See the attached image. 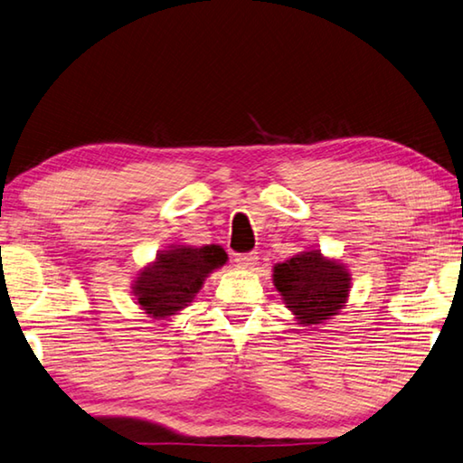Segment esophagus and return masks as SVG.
I'll list each match as a JSON object with an SVG mask.
<instances>
[{
  "mask_svg": "<svg viewBox=\"0 0 463 463\" xmlns=\"http://www.w3.org/2000/svg\"><path fill=\"white\" fill-rule=\"evenodd\" d=\"M234 263H237L241 269H253L259 263V255L257 253H242L234 257Z\"/></svg>",
  "mask_w": 463,
  "mask_h": 463,
  "instance_id": "34e87169",
  "label": "esophagus"
}]
</instances>
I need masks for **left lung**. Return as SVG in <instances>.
<instances>
[{"instance_id": "obj_1", "label": "left lung", "mask_w": 463, "mask_h": 463, "mask_svg": "<svg viewBox=\"0 0 463 463\" xmlns=\"http://www.w3.org/2000/svg\"><path fill=\"white\" fill-rule=\"evenodd\" d=\"M273 283L299 324L316 326L346 304L350 273L344 265L306 250L273 267Z\"/></svg>"}]
</instances>
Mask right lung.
<instances>
[{
  "instance_id": "obj_1",
  "label": "right lung",
  "mask_w": 463,
  "mask_h": 463,
  "mask_svg": "<svg viewBox=\"0 0 463 463\" xmlns=\"http://www.w3.org/2000/svg\"><path fill=\"white\" fill-rule=\"evenodd\" d=\"M226 253L218 245H178L162 250L151 265L139 271L133 283L137 304L156 319L170 317L186 307L214 269L226 263Z\"/></svg>"
}]
</instances>
